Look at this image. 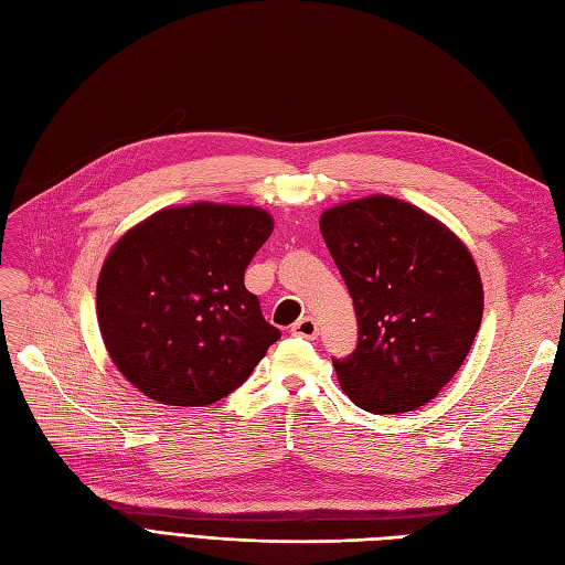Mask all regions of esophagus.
Here are the masks:
<instances>
[{
  "label": "esophagus",
  "instance_id": "esophagus-1",
  "mask_svg": "<svg viewBox=\"0 0 565 565\" xmlns=\"http://www.w3.org/2000/svg\"><path fill=\"white\" fill-rule=\"evenodd\" d=\"M289 332H292L295 337H301V339H316L318 337V322L311 316L299 318Z\"/></svg>",
  "mask_w": 565,
  "mask_h": 565
}]
</instances>
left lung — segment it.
<instances>
[{
    "label": "left lung",
    "mask_w": 565,
    "mask_h": 565,
    "mask_svg": "<svg viewBox=\"0 0 565 565\" xmlns=\"http://www.w3.org/2000/svg\"><path fill=\"white\" fill-rule=\"evenodd\" d=\"M358 318L351 355L332 358L347 396L374 415L413 413L446 386L483 318L469 249L413 204L374 195L320 216Z\"/></svg>",
    "instance_id": "1"
}]
</instances>
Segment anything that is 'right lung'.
<instances>
[{
    "label": "right lung",
    "mask_w": 565,
    "mask_h": 565,
    "mask_svg": "<svg viewBox=\"0 0 565 565\" xmlns=\"http://www.w3.org/2000/svg\"><path fill=\"white\" fill-rule=\"evenodd\" d=\"M270 233L264 210L198 202L152 214L113 247L96 287L98 328L136 388L202 407L249 377L280 339L245 287Z\"/></svg>",
    "instance_id": "obj_1"
}]
</instances>
